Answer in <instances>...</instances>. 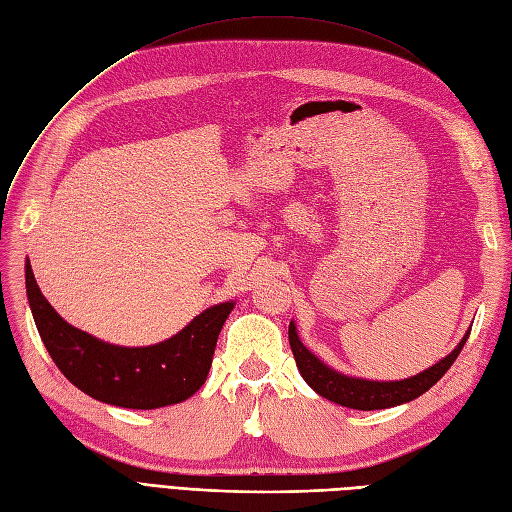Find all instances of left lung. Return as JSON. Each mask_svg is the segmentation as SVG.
I'll use <instances>...</instances> for the list:
<instances>
[{"label":"left lung","instance_id":"8db88e82","mask_svg":"<svg viewBox=\"0 0 512 512\" xmlns=\"http://www.w3.org/2000/svg\"><path fill=\"white\" fill-rule=\"evenodd\" d=\"M467 337L469 333L461 339V344H458L448 357L432 365V368L424 370L422 374L404 378V381L376 383V381H363V378H350L331 368H326L316 355H311V352L300 344V339L296 335V326L294 322H290V346H292L298 370L303 374L307 385L316 393H320L322 398L331 400L335 404L348 406V409H359V411L389 409V406L411 402L422 396L424 391H428L445 372L452 368L456 357L461 355Z\"/></svg>","mask_w":512,"mask_h":512}]
</instances>
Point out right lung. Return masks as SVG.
<instances>
[{"label":"right lung","instance_id":"right-lung-1","mask_svg":"<svg viewBox=\"0 0 512 512\" xmlns=\"http://www.w3.org/2000/svg\"><path fill=\"white\" fill-rule=\"evenodd\" d=\"M25 287L38 335L58 370L90 398L123 409H160L199 391L233 309V303L216 305L162 344L123 348L64 322L38 290L30 261H25Z\"/></svg>","mask_w":512,"mask_h":512}]
</instances>
